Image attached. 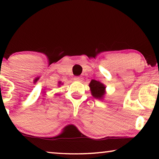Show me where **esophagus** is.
<instances>
[{
    "mask_svg": "<svg viewBox=\"0 0 159 159\" xmlns=\"http://www.w3.org/2000/svg\"><path fill=\"white\" fill-rule=\"evenodd\" d=\"M74 80H77V81H82V78L80 76H75Z\"/></svg>",
    "mask_w": 159,
    "mask_h": 159,
    "instance_id": "obj_1",
    "label": "esophagus"
}]
</instances>
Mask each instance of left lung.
Here are the masks:
<instances>
[{"label":"left lung","mask_w":159,"mask_h":159,"mask_svg":"<svg viewBox=\"0 0 159 159\" xmlns=\"http://www.w3.org/2000/svg\"><path fill=\"white\" fill-rule=\"evenodd\" d=\"M89 86L94 98L97 99L102 98V97L104 95V89H105V86L104 84L98 80H92L90 83Z\"/></svg>","instance_id":"left-lung-1"}]
</instances>
